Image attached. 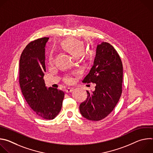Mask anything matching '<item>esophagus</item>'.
Returning a JSON list of instances; mask_svg holds the SVG:
<instances>
[{"mask_svg":"<svg viewBox=\"0 0 153 153\" xmlns=\"http://www.w3.org/2000/svg\"><path fill=\"white\" fill-rule=\"evenodd\" d=\"M73 91V88H68L66 89V90H65V92H66L67 93H71Z\"/></svg>","mask_w":153,"mask_h":153,"instance_id":"1","label":"esophagus"}]
</instances>
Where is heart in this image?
<instances>
[{
	"instance_id": "b5f03b06",
	"label": "heart",
	"mask_w": 153,
	"mask_h": 153,
	"mask_svg": "<svg viewBox=\"0 0 153 153\" xmlns=\"http://www.w3.org/2000/svg\"><path fill=\"white\" fill-rule=\"evenodd\" d=\"M59 46L62 50L76 57L79 61H83L88 57V52L85 50L84 43L77 39L70 37L63 39L60 42ZM53 63L54 58L50 56L48 59V64L51 66ZM73 81V79L70 76H67L64 79V82L68 84L71 83Z\"/></svg>"
}]
</instances>
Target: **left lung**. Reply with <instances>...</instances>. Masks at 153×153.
Instances as JSON below:
<instances>
[{"mask_svg":"<svg viewBox=\"0 0 153 153\" xmlns=\"http://www.w3.org/2000/svg\"><path fill=\"white\" fill-rule=\"evenodd\" d=\"M82 82L96 85L94 91H86L87 98L79 106L80 114L90 120H102L113 110L122 92V63L110 43L97 45L93 66Z\"/></svg>","mask_w":153,"mask_h":153,"instance_id":"8db88e82","label":"left lung"}]
</instances>
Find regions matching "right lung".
I'll list each match as a JSON object with an SVG mask.
<instances>
[{
    "mask_svg": "<svg viewBox=\"0 0 153 153\" xmlns=\"http://www.w3.org/2000/svg\"><path fill=\"white\" fill-rule=\"evenodd\" d=\"M49 37L34 40L22 53L19 62V83L28 105L39 117L54 119L60 113L64 93L45 86V47Z\"/></svg>",
    "mask_w": 153,
    "mask_h": 153,
    "instance_id": "1",
    "label": "right lung"
}]
</instances>
